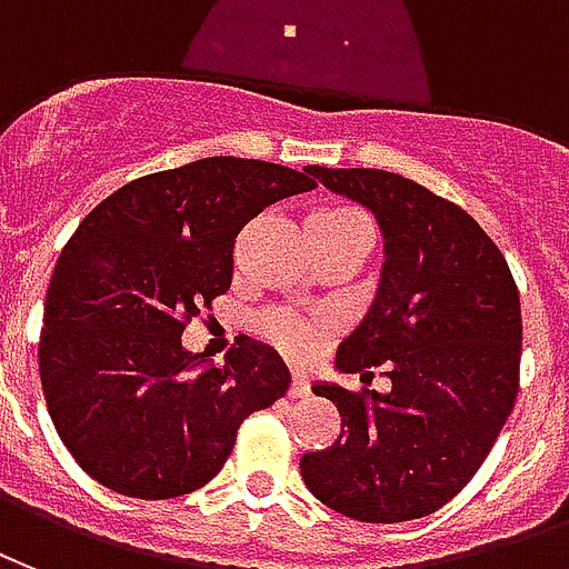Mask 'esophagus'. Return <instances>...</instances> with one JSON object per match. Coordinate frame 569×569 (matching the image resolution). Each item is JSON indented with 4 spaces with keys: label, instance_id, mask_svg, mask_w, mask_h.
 I'll return each mask as SVG.
<instances>
[{
    "label": "esophagus",
    "instance_id": "esophagus-1",
    "mask_svg": "<svg viewBox=\"0 0 569 569\" xmlns=\"http://www.w3.org/2000/svg\"><path fill=\"white\" fill-rule=\"evenodd\" d=\"M288 393L290 397H306V393H309V379H306V376H293Z\"/></svg>",
    "mask_w": 569,
    "mask_h": 569
}]
</instances>
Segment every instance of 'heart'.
I'll list each match as a JSON object with an SVG mask.
<instances>
[{
  "mask_svg": "<svg viewBox=\"0 0 569 569\" xmlns=\"http://www.w3.org/2000/svg\"><path fill=\"white\" fill-rule=\"evenodd\" d=\"M358 223H367V218H363L358 209H348V206H327V209H318L309 214L306 230H315V233H339V230L358 227ZM260 330H263V336L272 339L284 355H290V358H306V355H312L315 330L306 325V321H300V318H293V315H267V318L260 321Z\"/></svg>",
  "mask_w": 569,
  "mask_h": 569,
  "instance_id": "1",
  "label": "heart"
}]
</instances>
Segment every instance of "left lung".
I'll return each mask as SVG.
<instances>
[{"label": "left lung", "instance_id": "left-lung-1", "mask_svg": "<svg viewBox=\"0 0 569 569\" xmlns=\"http://www.w3.org/2000/svg\"><path fill=\"white\" fill-rule=\"evenodd\" d=\"M306 172L376 214L385 239L379 288L339 342L336 370L367 381L370 367L385 363L391 391L315 381L346 430L330 449L302 455V482L355 521L430 516L476 476L516 403V281L482 227L416 181L381 169Z\"/></svg>", "mask_w": 569, "mask_h": 569}]
</instances>
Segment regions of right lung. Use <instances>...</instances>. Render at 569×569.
I'll return each mask as SVG.
<instances>
[{
  "mask_svg": "<svg viewBox=\"0 0 569 569\" xmlns=\"http://www.w3.org/2000/svg\"><path fill=\"white\" fill-rule=\"evenodd\" d=\"M312 188L288 166L206 157L136 178L81 221L48 284L39 372L87 476L139 500L190 495L221 472L244 418L288 393L276 348L239 339L214 367L181 333L230 290L244 223Z\"/></svg>",
  "mask_w": 569,
  "mask_h": 569,
  "instance_id": "obj_1",
  "label": "right lung"
}]
</instances>
